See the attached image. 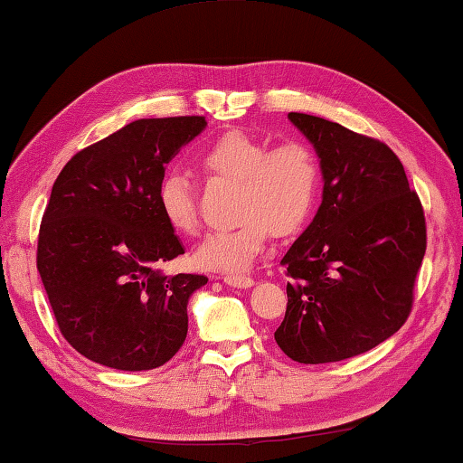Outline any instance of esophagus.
Returning a JSON list of instances; mask_svg holds the SVG:
<instances>
[{
	"label": "esophagus",
	"instance_id": "obj_1",
	"mask_svg": "<svg viewBox=\"0 0 463 463\" xmlns=\"http://www.w3.org/2000/svg\"><path fill=\"white\" fill-rule=\"evenodd\" d=\"M222 280L226 285L231 287H241V288H247L252 285V279L249 275H224Z\"/></svg>",
	"mask_w": 463,
	"mask_h": 463
}]
</instances>
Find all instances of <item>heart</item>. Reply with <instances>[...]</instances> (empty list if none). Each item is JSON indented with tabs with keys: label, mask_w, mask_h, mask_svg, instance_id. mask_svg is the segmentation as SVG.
I'll return each mask as SVG.
<instances>
[{
	"label": "heart",
	"mask_w": 463,
	"mask_h": 463,
	"mask_svg": "<svg viewBox=\"0 0 463 463\" xmlns=\"http://www.w3.org/2000/svg\"><path fill=\"white\" fill-rule=\"evenodd\" d=\"M198 166L216 180L237 183L232 229L208 234L194 250V265L208 270H242L259 257L269 234L301 231L321 186V162L305 142L270 148L242 130L224 132L198 154ZM158 206L172 231L193 237L201 229L194 186L172 172L158 186Z\"/></svg>",
	"instance_id": "b5f03b06"
}]
</instances>
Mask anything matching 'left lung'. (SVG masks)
I'll return each mask as SVG.
<instances>
[{"label": "left lung", "instance_id": "1", "mask_svg": "<svg viewBox=\"0 0 463 463\" xmlns=\"http://www.w3.org/2000/svg\"><path fill=\"white\" fill-rule=\"evenodd\" d=\"M321 158L323 203L283 257L287 311L277 345L298 364L361 355L400 331L428 247L425 214L385 142L291 112Z\"/></svg>", "mask_w": 463, "mask_h": 463}]
</instances>
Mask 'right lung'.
<instances>
[{
    "instance_id": "add662e5",
    "label": "right lung",
    "mask_w": 463,
    "mask_h": 463,
    "mask_svg": "<svg viewBox=\"0 0 463 463\" xmlns=\"http://www.w3.org/2000/svg\"><path fill=\"white\" fill-rule=\"evenodd\" d=\"M204 126V116L134 120L74 154L52 186L35 265L61 337L90 361L146 371L183 347L188 298L208 279L156 269L184 255L158 186Z\"/></svg>"
}]
</instances>
